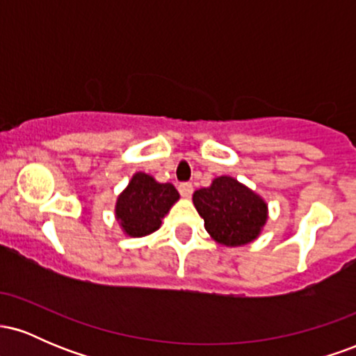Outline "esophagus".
<instances>
[{
	"label": "esophagus",
	"mask_w": 356,
	"mask_h": 356,
	"mask_svg": "<svg viewBox=\"0 0 356 356\" xmlns=\"http://www.w3.org/2000/svg\"><path fill=\"white\" fill-rule=\"evenodd\" d=\"M179 192H181V195L182 197H191L192 195V184H189V182H182V184H179Z\"/></svg>",
	"instance_id": "1"
}]
</instances>
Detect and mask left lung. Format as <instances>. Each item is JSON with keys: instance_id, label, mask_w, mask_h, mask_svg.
<instances>
[{"instance_id": "1", "label": "left lung", "mask_w": 356, "mask_h": 356, "mask_svg": "<svg viewBox=\"0 0 356 356\" xmlns=\"http://www.w3.org/2000/svg\"><path fill=\"white\" fill-rule=\"evenodd\" d=\"M206 231L224 246H243L259 236L266 224L268 206L259 195L236 179H214L192 195Z\"/></svg>"}]
</instances>
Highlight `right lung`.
<instances>
[{"label":"right lung","instance_id":"add662e5","mask_svg":"<svg viewBox=\"0 0 356 356\" xmlns=\"http://www.w3.org/2000/svg\"><path fill=\"white\" fill-rule=\"evenodd\" d=\"M177 199L179 192L172 184H159L149 174L137 172L118 195L117 219L127 234L142 238L161 227L162 218Z\"/></svg>","mask_w":356,"mask_h":356}]
</instances>
